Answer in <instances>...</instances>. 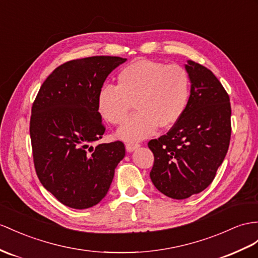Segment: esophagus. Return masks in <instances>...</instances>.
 <instances>
[{"label": "esophagus", "mask_w": 258, "mask_h": 258, "mask_svg": "<svg viewBox=\"0 0 258 258\" xmlns=\"http://www.w3.org/2000/svg\"><path fill=\"white\" fill-rule=\"evenodd\" d=\"M138 147H140V144H138V143H127L126 144V150L130 151V153H131V151H134Z\"/></svg>", "instance_id": "34e87169"}]
</instances>
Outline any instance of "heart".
<instances>
[{
    "label": "heart",
    "mask_w": 258,
    "mask_h": 258,
    "mask_svg": "<svg viewBox=\"0 0 258 258\" xmlns=\"http://www.w3.org/2000/svg\"><path fill=\"white\" fill-rule=\"evenodd\" d=\"M190 96V78L179 64L137 60L118 73L116 86L105 85L98 94V110L111 124L126 120L131 110L137 113L118 130L124 141H138L168 130L185 113Z\"/></svg>",
    "instance_id": "heart-1"
}]
</instances>
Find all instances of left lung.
Masks as SVG:
<instances>
[{"label":"left lung","mask_w":258,"mask_h":258,"mask_svg":"<svg viewBox=\"0 0 258 258\" xmlns=\"http://www.w3.org/2000/svg\"><path fill=\"white\" fill-rule=\"evenodd\" d=\"M190 96L185 113L166 135L148 143L155 160L150 179L174 200L201 193L214 181L230 144L231 105L214 73L187 61Z\"/></svg>","instance_id":"8db88e82"}]
</instances>
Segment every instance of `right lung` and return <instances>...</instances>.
Here are the masks:
<instances>
[{
    "mask_svg": "<svg viewBox=\"0 0 258 258\" xmlns=\"http://www.w3.org/2000/svg\"><path fill=\"white\" fill-rule=\"evenodd\" d=\"M125 61L102 55L66 62L45 79L32 103L29 131L36 173L65 206L86 209L97 205L125 156L120 141L89 146L105 131L98 111L99 91Z\"/></svg>",
    "mask_w": 258,
    "mask_h": 258,
    "instance_id": "obj_1",
    "label": "right lung"
}]
</instances>
